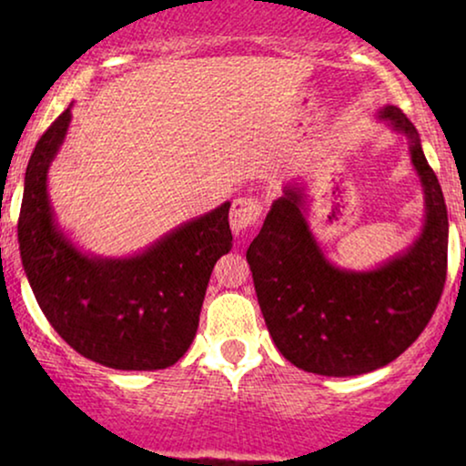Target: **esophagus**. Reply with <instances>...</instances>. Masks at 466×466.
I'll return each mask as SVG.
<instances>
[{
	"mask_svg": "<svg viewBox=\"0 0 466 466\" xmlns=\"http://www.w3.org/2000/svg\"><path fill=\"white\" fill-rule=\"evenodd\" d=\"M260 214H263V206H260L258 199H252V197H244V199H235L233 209H231V228L235 235H241L250 231L252 227L258 225Z\"/></svg>",
	"mask_w": 466,
	"mask_h": 466,
	"instance_id": "obj_1",
	"label": "esophagus"
}]
</instances>
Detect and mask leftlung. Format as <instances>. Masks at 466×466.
Here are the masks:
<instances>
[{
  "label": "left lung",
  "instance_id": "8db88e82",
  "mask_svg": "<svg viewBox=\"0 0 466 466\" xmlns=\"http://www.w3.org/2000/svg\"><path fill=\"white\" fill-rule=\"evenodd\" d=\"M410 144L424 190V225L410 248L369 271L324 257L303 212V188L286 184L248 248L254 290L276 348L308 373L348 378L386 367L426 329L448 271V209L416 127L397 106L378 112Z\"/></svg>",
  "mask_w": 466,
  "mask_h": 466
}]
</instances>
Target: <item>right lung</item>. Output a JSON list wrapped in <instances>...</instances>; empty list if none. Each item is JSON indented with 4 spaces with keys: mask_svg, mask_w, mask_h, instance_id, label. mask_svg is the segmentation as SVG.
<instances>
[{
    "mask_svg": "<svg viewBox=\"0 0 466 466\" xmlns=\"http://www.w3.org/2000/svg\"><path fill=\"white\" fill-rule=\"evenodd\" d=\"M72 110L37 139L25 171L18 248L35 301L85 359L123 371L167 369L195 339L212 269L233 246L225 201L125 258L82 252L55 218L48 169Z\"/></svg>",
    "mask_w": 466,
    "mask_h": 466,
    "instance_id": "obj_1",
    "label": "right lung"
}]
</instances>
